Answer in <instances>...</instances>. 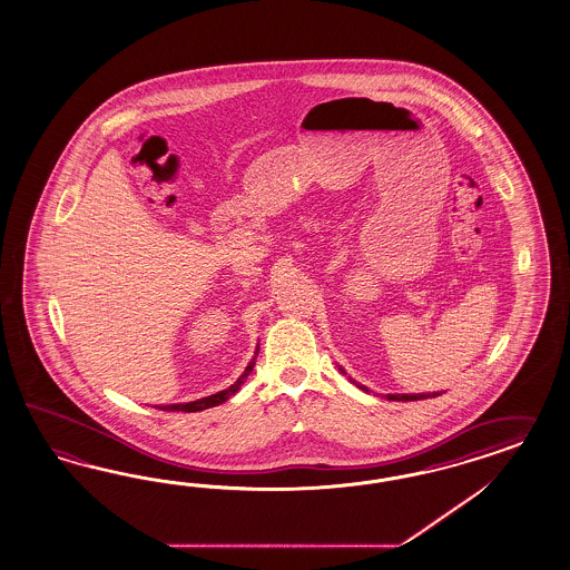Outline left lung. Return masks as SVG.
Here are the masks:
<instances>
[{"mask_svg":"<svg viewBox=\"0 0 570 570\" xmlns=\"http://www.w3.org/2000/svg\"><path fill=\"white\" fill-rule=\"evenodd\" d=\"M341 370V367H338ZM343 372V370H341ZM345 374V372H343ZM357 384V382H355ZM362 391H365V393H370L365 386H362V384H357ZM439 394L442 393H422V394H384L389 401H422V399H432V396H439Z\"/></svg>","mask_w":570,"mask_h":570,"instance_id":"left-lung-1","label":"left lung"}]
</instances>
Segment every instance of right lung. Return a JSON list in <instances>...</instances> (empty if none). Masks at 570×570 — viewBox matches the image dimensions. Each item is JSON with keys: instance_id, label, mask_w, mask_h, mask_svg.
<instances>
[{"instance_id": "add662e5", "label": "right lung", "mask_w": 570, "mask_h": 570, "mask_svg": "<svg viewBox=\"0 0 570 570\" xmlns=\"http://www.w3.org/2000/svg\"><path fill=\"white\" fill-rule=\"evenodd\" d=\"M256 355H258V347H256ZM256 355L252 357V362H249L248 367L244 370V374H242L239 379L235 380L234 384H232L229 389H225V391H220V393L217 394H210V396H205V399H198V401H191V403L163 405V411H186V413H191V411H203V409L217 407L220 403H225L229 396H234V394L242 389L244 380L248 379L252 367L256 364Z\"/></svg>"}]
</instances>
